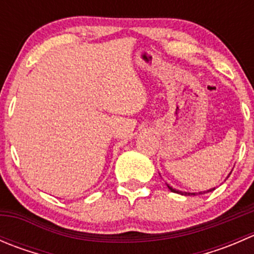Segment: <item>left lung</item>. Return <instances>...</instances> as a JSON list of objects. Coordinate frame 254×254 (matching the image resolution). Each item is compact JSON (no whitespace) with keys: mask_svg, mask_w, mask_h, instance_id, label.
<instances>
[{"mask_svg":"<svg viewBox=\"0 0 254 254\" xmlns=\"http://www.w3.org/2000/svg\"><path fill=\"white\" fill-rule=\"evenodd\" d=\"M168 188L171 189V191H173V193H178V194H183V195H195V193H186V191H179V190H176V189H173L172 187L168 186ZM214 189H210V190H206V191H203V193H199V194H204V193H209V191H212Z\"/></svg>","mask_w":254,"mask_h":254,"instance_id":"8db88e82","label":"left lung"}]
</instances>
